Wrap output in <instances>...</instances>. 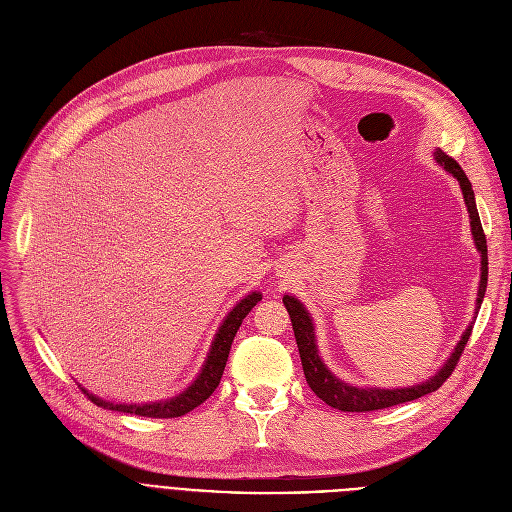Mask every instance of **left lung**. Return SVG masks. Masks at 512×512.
Here are the masks:
<instances>
[{"mask_svg":"<svg viewBox=\"0 0 512 512\" xmlns=\"http://www.w3.org/2000/svg\"><path fill=\"white\" fill-rule=\"evenodd\" d=\"M435 155H437V161L443 163L445 170L449 174H454L460 182V189H462L466 208H468V214H470V227H473V237H475V243H477V250L481 252V283H479V298H477V309H479L481 302H483V296H485V288H487V241H485V233H483L481 220H479L475 193H473V187H470L468 176L458 166L456 159L445 155L443 151H437ZM283 304H285V309H288L290 319H292V327H294V336H296V344H298V353H300L306 384L313 388V393L321 401L336 407V410H340V412H374V410H384V407H393V405H399V403H405V401L420 399L428 393H435L437 388L456 370V363L460 361V355H462L464 346L470 338V332H473V325H470L468 330L464 332L462 340L458 342L452 357H449V361L441 367V370L431 380H426V382L416 384V386H410V388H395V391H391V388H357V386H351V384L338 380L319 359L313 321H311L309 313L304 311V306L292 296H283Z\"/></svg>","mask_w":512,"mask_h":512,"instance_id":"1","label":"left lung"}]
</instances>
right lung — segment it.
I'll return each mask as SVG.
<instances>
[{"instance_id":"1","label":"right lung","mask_w":512,"mask_h":512,"mask_svg":"<svg viewBox=\"0 0 512 512\" xmlns=\"http://www.w3.org/2000/svg\"><path fill=\"white\" fill-rule=\"evenodd\" d=\"M260 300H262V296L252 292L250 296H245L235 306V309L229 313L227 319H224V323L220 325V330H218V334L214 338L212 351L208 355L206 365H203L199 378L182 395H178V397H174L170 401H159V403L115 405V403H107V401H102V399L86 393L84 388H81V391L88 395L90 401H94V405L107 407V410H113V412H124V414H134V416H147V418H178V416L189 414L191 410H195L197 405H201L203 401H206L216 391V386H218V382L222 378V372H224V365H227L231 344H233V338H235V334L239 330V325L245 319V315H248Z\"/></svg>"}]
</instances>
